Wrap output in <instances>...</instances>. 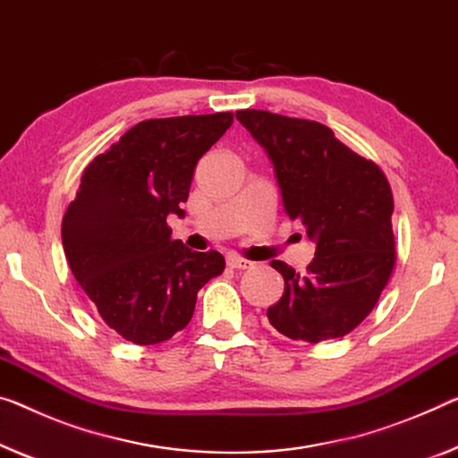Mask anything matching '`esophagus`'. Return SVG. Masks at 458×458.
I'll list each match as a JSON object with an SVG mask.
<instances>
[{
    "mask_svg": "<svg viewBox=\"0 0 458 458\" xmlns=\"http://www.w3.org/2000/svg\"><path fill=\"white\" fill-rule=\"evenodd\" d=\"M227 266H229V268H233V270H248L250 266H251V262H250V259H243V258H239V256H229L227 258Z\"/></svg>",
    "mask_w": 458,
    "mask_h": 458,
    "instance_id": "obj_1",
    "label": "esophagus"
}]
</instances>
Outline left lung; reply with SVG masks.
<instances>
[{"label":"left lung","instance_id":"1","mask_svg":"<svg viewBox=\"0 0 458 458\" xmlns=\"http://www.w3.org/2000/svg\"><path fill=\"white\" fill-rule=\"evenodd\" d=\"M235 116L272 161L284 213L315 242L307 274L270 262L283 274L284 293L266 313L268 321L291 340L311 344L350 334L377 305L395 266L389 182L326 124L268 110Z\"/></svg>","mask_w":458,"mask_h":458}]
</instances>
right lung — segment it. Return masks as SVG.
I'll list each match as a JSON object with an SVG mask.
<instances>
[{
  "label": "right lung",
  "mask_w": 458,
  "mask_h": 458,
  "mask_svg": "<svg viewBox=\"0 0 458 458\" xmlns=\"http://www.w3.org/2000/svg\"><path fill=\"white\" fill-rule=\"evenodd\" d=\"M233 123L231 112L151 118L94 157L61 225L77 283L108 327L139 346L170 340L192 319L196 294L225 270L219 251L172 239L199 159Z\"/></svg>",
  "instance_id": "right-lung-1"
}]
</instances>
